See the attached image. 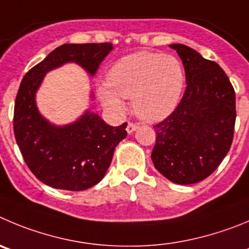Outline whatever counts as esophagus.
<instances>
[{
    "label": "esophagus",
    "instance_id": "obj_1",
    "mask_svg": "<svg viewBox=\"0 0 249 249\" xmlns=\"http://www.w3.org/2000/svg\"><path fill=\"white\" fill-rule=\"evenodd\" d=\"M138 124H135V123H131V122H129L127 123V126H126V131L129 132V134H131V132H134L135 131L136 129H138Z\"/></svg>",
    "mask_w": 249,
    "mask_h": 249
}]
</instances>
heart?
<instances>
[{
  "instance_id": "obj_1",
  "label": "heart",
  "mask_w": 249,
  "mask_h": 249,
  "mask_svg": "<svg viewBox=\"0 0 249 249\" xmlns=\"http://www.w3.org/2000/svg\"><path fill=\"white\" fill-rule=\"evenodd\" d=\"M185 75L182 64L161 53L141 51L127 55L111 66L107 85L99 86V99L111 110H124L123 98H132L141 119L156 122L168 117L179 103Z\"/></svg>"
}]
</instances>
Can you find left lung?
<instances>
[{
    "instance_id": "left-lung-1",
    "label": "left lung",
    "mask_w": 249,
    "mask_h": 249,
    "mask_svg": "<svg viewBox=\"0 0 249 249\" xmlns=\"http://www.w3.org/2000/svg\"><path fill=\"white\" fill-rule=\"evenodd\" d=\"M182 59L187 88L173 113L155 125L151 159L157 171L177 184L208 178L233 140L236 94L224 70L183 44H171Z\"/></svg>"
}]
</instances>
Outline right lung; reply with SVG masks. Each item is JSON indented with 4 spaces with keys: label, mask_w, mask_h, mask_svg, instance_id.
<instances>
[{
    "label": "right lung",
    "mask_w": 249,
    "mask_h": 249,
    "mask_svg": "<svg viewBox=\"0 0 249 249\" xmlns=\"http://www.w3.org/2000/svg\"><path fill=\"white\" fill-rule=\"evenodd\" d=\"M111 49L110 43L64 44L23 77L15 103V138L28 168L49 187L80 192L101 182L114 150L126 138L127 123L110 126L87 110L77 122L56 126L39 113L36 90L46 72L66 62H76L93 76Z\"/></svg>",
    "instance_id": "1"
}]
</instances>
